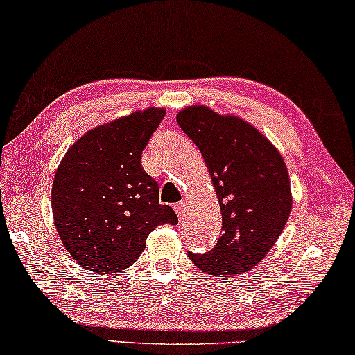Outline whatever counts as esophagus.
<instances>
[{
    "label": "esophagus",
    "instance_id": "obj_1",
    "mask_svg": "<svg viewBox=\"0 0 355 355\" xmlns=\"http://www.w3.org/2000/svg\"><path fill=\"white\" fill-rule=\"evenodd\" d=\"M174 210H176L179 220H184V217H186L187 214V200H181L179 204L174 205Z\"/></svg>",
    "mask_w": 355,
    "mask_h": 355
}]
</instances>
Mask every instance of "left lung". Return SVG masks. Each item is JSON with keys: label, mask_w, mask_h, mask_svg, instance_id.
I'll return each mask as SVG.
<instances>
[{"label": "left lung", "mask_w": 355, "mask_h": 355, "mask_svg": "<svg viewBox=\"0 0 355 355\" xmlns=\"http://www.w3.org/2000/svg\"><path fill=\"white\" fill-rule=\"evenodd\" d=\"M178 123L204 156L222 209L217 245L187 256L210 275L246 272L270 251L292 209L282 156L250 123L204 105L181 110Z\"/></svg>", "instance_id": "left-lung-1"}]
</instances>
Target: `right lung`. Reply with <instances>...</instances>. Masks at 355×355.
<instances>
[{
  "mask_svg": "<svg viewBox=\"0 0 355 355\" xmlns=\"http://www.w3.org/2000/svg\"><path fill=\"white\" fill-rule=\"evenodd\" d=\"M166 116L146 109L96 127L63 156L52 186L55 227L78 264L121 272L138 259L158 225L178 215L159 204V187L141 166V153Z\"/></svg>",
  "mask_w": 355,
  "mask_h": 355,
  "instance_id": "add662e5",
  "label": "right lung"
}]
</instances>
